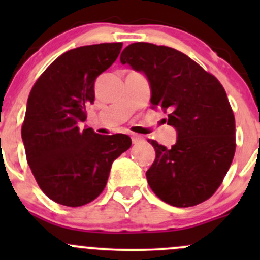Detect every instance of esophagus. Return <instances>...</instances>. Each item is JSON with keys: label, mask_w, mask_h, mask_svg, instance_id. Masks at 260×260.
<instances>
[{"label": "esophagus", "mask_w": 260, "mask_h": 260, "mask_svg": "<svg viewBox=\"0 0 260 260\" xmlns=\"http://www.w3.org/2000/svg\"><path fill=\"white\" fill-rule=\"evenodd\" d=\"M131 138H132V142L135 143V145H136V143H140V142H142V141H143V138L141 137V136H138V135H132V136H131Z\"/></svg>", "instance_id": "esophagus-1"}]
</instances>
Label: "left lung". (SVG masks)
I'll return each mask as SVG.
<instances>
[{
    "mask_svg": "<svg viewBox=\"0 0 260 260\" xmlns=\"http://www.w3.org/2000/svg\"><path fill=\"white\" fill-rule=\"evenodd\" d=\"M120 62L146 75L153 109L177 132L171 147L148 140L156 158L146 172L165 203L188 208L214 195L235 153V118L220 81L183 52L149 43L128 45Z\"/></svg>",
    "mask_w": 260,
    "mask_h": 260,
    "instance_id": "8db88e82",
    "label": "left lung"
}]
</instances>
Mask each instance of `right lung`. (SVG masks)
<instances>
[{
	"instance_id": "obj_1",
	"label": "right lung",
	"mask_w": 260,
	"mask_h": 260,
	"mask_svg": "<svg viewBox=\"0 0 260 260\" xmlns=\"http://www.w3.org/2000/svg\"><path fill=\"white\" fill-rule=\"evenodd\" d=\"M122 43L80 46L60 55L34 84L21 136L27 164L43 192L60 205L83 206L104 190L115 158L132 141L127 135L80 131L94 83L117 60Z\"/></svg>"
}]
</instances>
